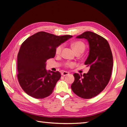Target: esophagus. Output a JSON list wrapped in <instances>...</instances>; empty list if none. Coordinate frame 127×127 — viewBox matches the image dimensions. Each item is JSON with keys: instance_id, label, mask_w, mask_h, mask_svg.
<instances>
[{"instance_id": "esophagus-1", "label": "esophagus", "mask_w": 127, "mask_h": 127, "mask_svg": "<svg viewBox=\"0 0 127 127\" xmlns=\"http://www.w3.org/2000/svg\"><path fill=\"white\" fill-rule=\"evenodd\" d=\"M69 74V73L68 72V71H63V72L62 73V75H63V76H66V75H68Z\"/></svg>"}]
</instances>
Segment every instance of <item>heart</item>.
<instances>
[{
	"label": "heart",
	"instance_id": "b5f03b06",
	"mask_svg": "<svg viewBox=\"0 0 127 127\" xmlns=\"http://www.w3.org/2000/svg\"><path fill=\"white\" fill-rule=\"evenodd\" d=\"M72 47L73 48L74 50H75V52H77L78 50H84L85 49V45L82 42V41H76V42L72 44ZM62 49H63V45H61L58 46L57 48L56 52L57 54H60L61 53ZM74 65V64L73 63H71V62H66L65 63V66L66 67H70V66H71Z\"/></svg>",
	"mask_w": 127,
	"mask_h": 127
}]
</instances>
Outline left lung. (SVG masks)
I'll list each match as a JSON object with an SVG mask.
<instances>
[{"instance_id":"obj_1","label":"left lung","mask_w":127,"mask_h":127,"mask_svg":"<svg viewBox=\"0 0 127 127\" xmlns=\"http://www.w3.org/2000/svg\"><path fill=\"white\" fill-rule=\"evenodd\" d=\"M76 38L88 41L89 52L84 64L90 69L83 75L74 74L71 88L79 97L91 99L103 91L109 83L113 66L112 53L108 41L93 32H85Z\"/></svg>"}]
</instances>
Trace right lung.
Listing matches in <instances>:
<instances>
[{"label":"right lung","instance_id":"obj_1","mask_svg":"<svg viewBox=\"0 0 127 127\" xmlns=\"http://www.w3.org/2000/svg\"><path fill=\"white\" fill-rule=\"evenodd\" d=\"M73 36H57L38 32L22 43L18 54V79L23 91L36 99H42L53 92L61 74L47 71L46 62L56 56V48Z\"/></svg>","mask_w":127,"mask_h":127}]
</instances>
